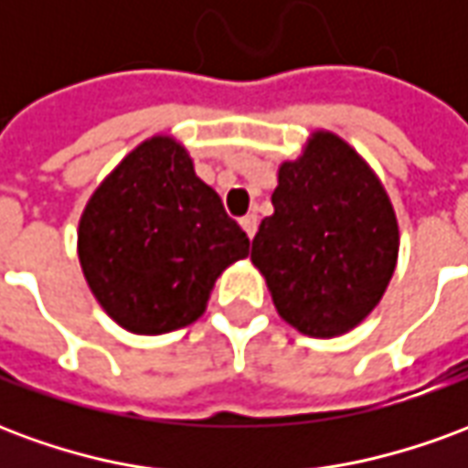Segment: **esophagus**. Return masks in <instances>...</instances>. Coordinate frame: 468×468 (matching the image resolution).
<instances>
[{
    "instance_id": "1",
    "label": "esophagus",
    "mask_w": 468,
    "mask_h": 468,
    "mask_svg": "<svg viewBox=\"0 0 468 468\" xmlns=\"http://www.w3.org/2000/svg\"><path fill=\"white\" fill-rule=\"evenodd\" d=\"M240 228H243L248 238H253L255 235V228H258V215L248 213L245 218H240Z\"/></svg>"
}]
</instances>
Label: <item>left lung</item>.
<instances>
[{"label": "left lung", "instance_id": "obj_1", "mask_svg": "<svg viewBox=\"0 0 468 468\" xmlns=\"http://www.w3.org/2000/svg\"><path fill=\"white\" fill-rule=\"evenodd\" d=\"M273 215L261 220L250 261L285 324L335 338L381 303L399 261V220L381 177L331 130H314L278 167Z\"/></svg>", "mask_w": 468, "mask_h": 468}]
</instances>
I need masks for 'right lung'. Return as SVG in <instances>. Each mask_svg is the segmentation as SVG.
Returning <instances> with one entry per match:
<instances>
[{
    "instance_id": "obj_1",
    "label": "right lung",
    "mask_w": 468,
    "mask_h": 468,
    "mask_svg": "<svg viewBox=\"0 0 468 468\" xmlns=\"http://www.w3.org/2000/svg\"><path fill=\"white\" fill-rule=\"evenodd\" d=\"M248 245L173 134H153L124 154L90 195L77 228L90 291L117 325L137 335L195 324L215 281L243 261Z\"/></svg>"
}]
</instances>
